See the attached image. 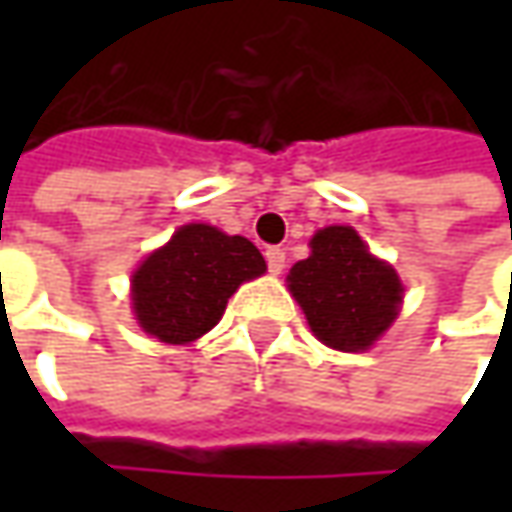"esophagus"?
Masks as SVG:
<instances>
[{"label": "esophagus", "mask_w": 512, "mask_h": 512, "mask_svg": "<svg viewBox=\"0 0 512 512\" xmlns=\"http://www.w3.org/2000/svg\"><path fill=\"white\" fill-rule=\"evenodd\" d=\"M265 259H267V267H270V273H282V270H285L287 259L282 247H267Z\"/></svg>", "instance_id": "34e87169"}]
</instances>
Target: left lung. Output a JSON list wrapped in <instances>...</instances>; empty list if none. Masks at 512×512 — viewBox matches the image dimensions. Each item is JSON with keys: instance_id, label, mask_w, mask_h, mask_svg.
<instances>
[{"instance_id": "obj_1", "label": "left lung", "mask_w": 512, "mask_h": 512, "mask_svg": "<svg viewBox=\"0 0 512 512\" xmlns=\"http://www.w3.org/2000/svg\"><path fill=\"white\" fill-rule=\"evenodd\" d=\"M287 287L313 336L344 353L376 342L396 322L404 299L399 273L347 225L322 227L310 239V256L290 267Z\"/></svg>"}]
</instances>
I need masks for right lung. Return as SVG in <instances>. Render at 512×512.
I'll return each instance as SVG.
<instances>
[{
  "label": "right lung",
  "instance_id": "obj_1",
  "mask_svg": "<svg viewBox=\"0 0 512 512\" xmlns=\"http://www.w3.org/2000/svg\"><path fill=\"white\" fill-rule=\"evenodd\" d=\"M267 270L259 247L213 225H182L130 279L139 327L165 344H190L225 313L227 299Z\"/></svg>",
  "mask_w": 512,
  "mask_h": 512
}]
</instances>
